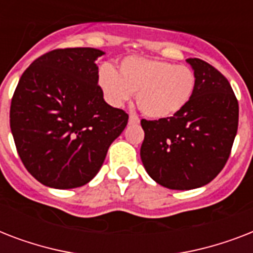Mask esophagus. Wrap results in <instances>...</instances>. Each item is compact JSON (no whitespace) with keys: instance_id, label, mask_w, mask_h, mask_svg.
Instances as JSON below:
<instances>
[{"instance_id":"1","label":"esophagus","mask_w":253,"mask_h":253,"mask_svg":"<svg viewBox=\"0 0 253 253\" xmlns=\"http://www.w3.org/2000/svg\"><path fill=\"white\" fill-rule=\"evenodd\" d=\"M139 122H140V121H139V118L136 117V115L134 114L130 115V118H128V123H130V125H138Z\"/></svg>"}]
</instances>
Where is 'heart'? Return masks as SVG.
<instances>
[{
	"instance_id": "b5f03b06",
	"label": "heart",
	"mask_w": 253,
	"mask_h": 253,
	"mask_svg": "<svg viewBox=\"0 0 253 253\" xmlns=\"http://www.w3.org/2000/svg\"><path fill=\"white\" fill-rule=\"evenodd\" d=\"M98 85L111 106H123L135 93L139 109L147 117L166 119L188 106L196 90L197 77L186 65L130 56L119 63L117 71L101 69Z\"/></svg>"
}]
</instances>
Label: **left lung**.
<instances>
[{
	"label": "left lung",
	"instance_id": "obj_1",
	"mask_svg": "<svg viewBox=\"0 0 253 253\" xmlns=\"http://www.w3.org/2000/svg\"><path fill=\"white\" fill-rule=\"evenodd\" d=\"M196 73L190 102L170 118L142 119L140 159L151 178L173 190L201 188L227 163L238 131L239 105L222 73L201 59H186Z\"/></svg>",
	"mask_w": 253,
	"mask_h": 253
}]
</instances>
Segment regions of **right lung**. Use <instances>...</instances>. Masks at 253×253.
<instances>
[{"label": "right lung", "mask_w": 253, "mask_h": 253, "mask_svg": "<svg viewBox=\"0 0 253 253\" xmlns=\"http://www.w3.org/2000/svg\"><path fill=\"white\" fill-rule=\"evenodd\" d=\"M97 48L53 49L22 75L10 106V128L23 166L41 184H87L128 115L105 102Z\"/></svg>", "instance_id": "1"}]
</instances>
